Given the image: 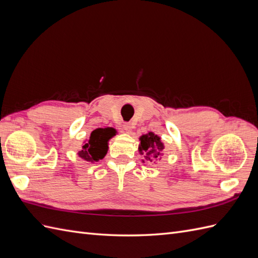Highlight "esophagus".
<instances>
[{
	"instance_id": "obj_1",
	"label": "esophagus",
	"mask_w": 258,
	"mask_h": 258,
	"mask_svg": "<svg viewBox=\"0 0 258 258\" xmlns=\"http://www.w3.org/2000/svg\"><path fill=\"white\" fill-rule=\"evenodd\" d=\"M122 128H123V130L126 131V132H131V130H132V124H131L130 122H124Z\"/></svg>"
}]
</instances>
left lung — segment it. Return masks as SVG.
Wrapping results in <instances>:
<instances>
[{
  "instance_id": "8db88e82",
  "label": "left lung",
  "mask_w": 258,
  "mask_h": 258,
  "mask_svg": "<svg viewBox=\"0 0 258 258\" xmlns=\"http://www.w3.org/2000/svg\"><path fill=\"white\" fill-rule=\"evenodd\" d=\"M141 140V144L139 146L140 152H145L147 160H157L158 156L162 153L163 148V144L160 141V138L158 136L154 135L153 132H148L147 135L142 136L140 138Z\"/></svg>"
}]
</instances>
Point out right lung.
Here are the masks:
<instances>
[{"instance_id":"1","label":"right lung","mask_w":258,"mask_h":258,"mask_svg":"<svg viewBox=\"0 0 258 258\" xmlns=\"http://www.w3.org/2000/svg\"><path fill=\"white\" fill-rule=\"evenodd\" d=\"M115 134L116 131L113 128H99L93 130L87 143H85L83 150L79 152V156L91 162L102 159L107 153V141L115 136Z\"/></svg>"}]
</instances>
